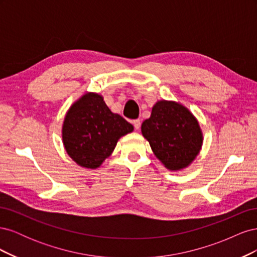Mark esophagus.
Listing matches in <instances>:
<instances>
[{"label": "esophagus", "mask_w": 257, "mask_h": 257, "mask_svg": "<svg viewBox=\"0 0 257 257\" xmlns=\"http://www.w3.org/2000/svg\"><path fill=\"white\" fill-rule=\"evenodd\" d=\"M141 124H142V122H141V120H139V119H136V120L133 121V125H134V127L136 130H139V127H141Z\"/></svg>", "instance_id": "34e87169"}]
</instances>
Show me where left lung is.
<instances>
[{
	"label": "left lung",
	"mask_w": 257,
	"mask_h": 257,
	"mask_svg": "<svg viewBox=\"0 0 257 257\" xmlns=\"http://www.w3.org/2000/svg\"><path fill=\"white\" fill-rule=\"evenodd\" d=\"M143 136L167 169L181 170L198 155L203 133L188 108L173 100H159L149 119L142 124Z\"/></svg>",
	"instance_id": "left-lung-1"
}]
</instances>
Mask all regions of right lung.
I'll return each mask as SVG.
<instances>
[{"label":"right lung","mask_w":257,"mask_h":257,"mask_svg":"<svg viewBox=\"0 0 257 257\" xmlns=\"http://www.w3.org/2000/svg\"><path fill=\"white\" fill-rule=\"evenodd\" d=\"M134 126L108 108L102 95L88 92L71 106L62 126V141L77 164L95 169L109 157L119 139Z\"/></svg>","instance_id":"1"}]
</instances>
